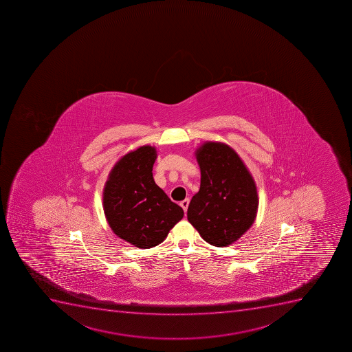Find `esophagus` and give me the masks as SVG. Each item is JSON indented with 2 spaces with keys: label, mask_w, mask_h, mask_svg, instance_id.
I'll use <instances>...</instances> for the list:
<instances>
[{
  "label": "esophagus",
  "mask_w": 352,
  "mask_h": 352,
  "mask_svg": "<svg viewBox=\"0 0 352 352\" xmlns=\"http://www.w3.org/2000/svg\"><path fill=\"white\" fill-rule=\"evenodd\" d=\"M188 204H190V200H188V199H185L184 201H182L181 202V207L183 208V210H184V212H186V211H188Z\"/></svg>",
  "instance_id": "34e87169"
}]
</instances>
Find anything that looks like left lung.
Segmentation results:
<instances>
[{
	"instance_id": "left-lung-1",
	"label": "left lung",
	"mask_w": 352,
	"mask_h": 352,
	"mask_svg": "<svg viewBox=\"0 0 352 352\" xmlns=\"http://www.w3.org/2000/svg\"><path fill=\"white\" fill-rule=\"evenodd\" d=\"M200 190L190 200L188 219L208 243L226 247L256 219V184L243 162L228 145L208 142L197 151Z\"/></svg>"
}]
</instances>
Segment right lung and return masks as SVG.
Here are the masks:
<instances>
[{"instance_id":"obj_1","label":"right lung","mask_w":352,"mask_h":352,"mask_svg":"<svg viewBox=\"0 0 352 352\" xmlns=\"http://www.w3.org/2000/svg\"><path fill=\"white\" fill-rule=\"evenodd\" d=\"M155 148L141 146L112 169L103 192V207L113 233L141 249L162 243L184 216L152 176Z\"/></svg>"}]
</instances>
